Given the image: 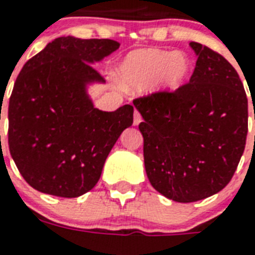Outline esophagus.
I'll return each mask as SVG.
<instances>
[{
  "instance_id": "esophagus-1",
  "label": "esophagus",
  "mask_w": 255,
  "mask_h": 255,
  "mask_svg": "<svg viewBox=\"0 0 255 255\" xmlns=\"http://www.w3.org/2000/svg\"><path fill=\"white\" fill-rule=\"evenodd\" d=\"M140 122H141V115L139 114V111H135V114H133V126H139Z\"/></svg>"
}]
</instances>
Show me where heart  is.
Segmentation results:
<instances>
[{
    "label": "heart",
    "mask_w": 255,
    "mask_h": 255,
    "mask_svg": "<svg viewBox=\"0 0 255 255\" xmlns=\"http://www.w3.org/2000/svg\"><path fill=\"white\" fill-rule=\"evenodd\" d=\"M192 61L184 53L140 49L124 58L119 69L122 85L128 91H144L156 82L159 88L176 90L188 79Z\"/></svg>",
    "instance_id": "1"
}]
</instances>
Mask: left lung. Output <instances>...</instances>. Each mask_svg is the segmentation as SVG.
<instances>
[{
  "instance_id": "1",
  "label": "left lung",
  "mask_w": 255,
  "mask_h": 255,
  "mask_svg": "<svg viewBox=\"0 0 255 255\" xmlns=\"http://www.w3.org/2000/svg\"><path fill=\"white\" fill-rule=\"evenodd\" d=\"M189 46L198 57L189 83L133 100L144 119L139 129L148 180L177 202L224 189L248 135V98L236 69L201 43Z\"/></svg>"
}]
</instances>
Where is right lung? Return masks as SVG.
<instances>
[{
  "label": "right lung",
  "mask_w": 255,
  "mask_h": 255,
  "mask_svg": "<svg viewBox=\"0 0 255 255\" xmlns=\"http://www.w3.org/2000/svg\"><path fill=\"white\" fill-rule=\"evenodd\" d=\"M112 39L59 37L26 62L9 100V149L26 182L42 193L79 197L99 181L108 153L133 123V107H94L92 67L119 49Z\"/></svg>",
  "instance_id": "1"
}]
</instances>
